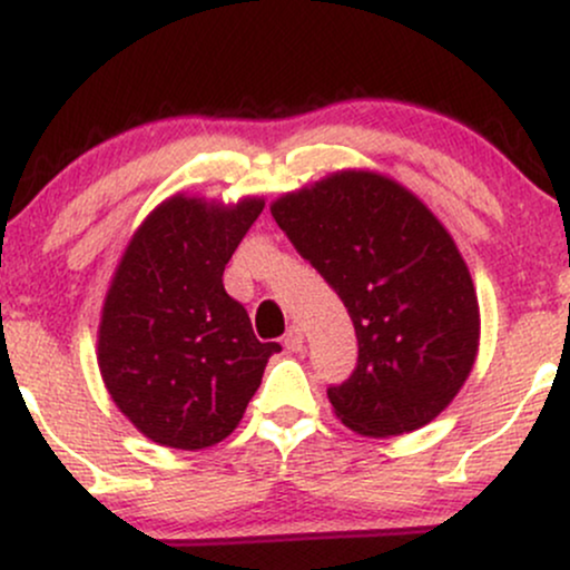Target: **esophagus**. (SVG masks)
Returning <instances> with one entry per match:
<instances>
[{
	"mask_svg": "<svg viewBox=\"0 0 570 570\" xmlns=\"http://www.w3.org/2000/svg\"><path fill=\"white\" fill-rule=\"evenodd\" d=\"M284 345H286V351H292V353L303 351V348H305V335H303V330H299V326H292V330L284 335Z\"/></svg>",
	"mask_w": 570,
	"mask_h": 570,
	"instance_id": "esophagus-1",
	"label": "esophagus"
}]
</instances>
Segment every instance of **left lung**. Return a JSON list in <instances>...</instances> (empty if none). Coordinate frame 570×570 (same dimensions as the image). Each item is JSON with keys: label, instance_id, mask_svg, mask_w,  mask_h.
<instances>
[{"label": "left lung", "instance_id": "8db88e82", "mask_svg": "<svg viewBox=\"0 0 570 570\" xmlns=\"http://www.w3.org/2000/svg\"><path fill=\"white\" fill-rule=\"evenodd\" d=\"M271 214L356 330V370L326 391L335 415L364 436L434 421L480 351L476 289L453 235L407 187L362 168L281 195Z\"/></svg>", "mask_w": 570, "mask_h": 570}]
</instances>
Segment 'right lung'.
Returning <instances> with one entry per match:
<instances>
[{
  "label": "right lung",
  "mask_w": 570,
  "mask_h": 570,
  "mask_svg": "<svg viewBox=\"0 0 570 570\" xmlns=\"http://www.w3.org/2000/svg\"><path fill=\"white\" fill-rule=\"evenodd\" d=\"M263 198L225 203L176 193L130 235L98 324V370L147 440L203 450L230 436L278 343L254 337L222 284Z\"/></svg>",
  "instance_id": "right-lung-1"
}]
</instances>
